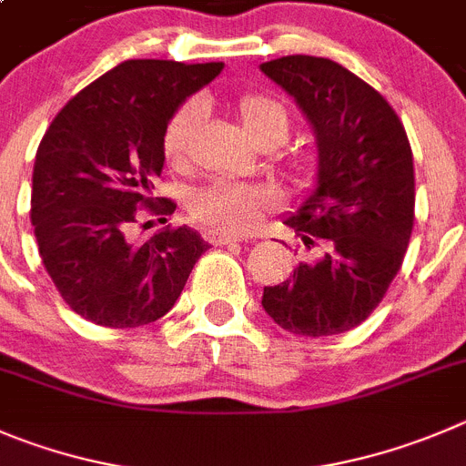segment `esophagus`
<instances>
[{"mask_svg":"<svg viewBox=\"0 0 466 466\" xmlns=\"http://www.w3.org/2000/svg\"><path fill=\"white\" fill-rule=\"evenodd\" d=\"M207 241L213 243V246H228V243H237L238 238L232 237V234H225V232H216V229H208V232H207Z\"/></svg>","mask_w":466,"mask_h":466,"instance_id":"34e87169","label":"esophagus"}]
</instances>
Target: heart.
Returning <instances> with one entry per match:
<instances>
[{"mask_svg": "<svg viewBox=\"0 0 466 466\" xmlns=\"http://www.w3.org/2000/svg\"><path fill=\"white\" fill-rule=\"evenodd\" d=\"M243 133L259 147H276L289 133V115L285 106L273 96L248 91L238 96L232 106ZM202 116V106L188 101L169 116L163 133L165 158L181 165L188 154L190 137ZM299 172H308V165H299ZM278 193L268 186L246 184V181L218 179L199 188L190 199V213L216 232L246 234L259 225L264 213L276 208Z\"/></svg>", "mask_w": 466, "mask_h": 466, "instance_id": "heart-1", "label": "heart"}]
</instances>
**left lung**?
I'll use <instances>...</instances> for the list:
<instances>
[{"instance_id":"obj_1","label":"left lung","mask_w":466,"mask_h":466,"mask_svg":"<svg viewBox=\"0 0 466 466\" xmlns=\"http://www.w3.org/2000/svg\"><path fill=\"white\" fill-rule=\"evenodd\" d=\"M294 96L317 140V186L285 225L319 258L299 262L262 306L280 329L321 338L345 333L384 299L414 228V158L384 96L324 56L262 64Z\"/></svg>"}]
</instances>
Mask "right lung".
I'll list each match as a JSON object with an SVG mask.
<instances>
[{"label":"right lung","mask_w":466,"mask_h":466,"mask_svg":"<svg viewBox=\"0 0 466 466\" xmlns=\"http://www.w3.org/2000/svg\"><path fill=\"white\" fill-rule=\"evenodd\" d=\"M223 71V62L128 59L73 96L36 151L32 225L43 267L71 310L110 329L160 319L179 299L208 243L190 228L142 246L126 238L165 163L163 133L177 107Z\"/></svg>","instance_id":"obj_1"}]
</instances>
